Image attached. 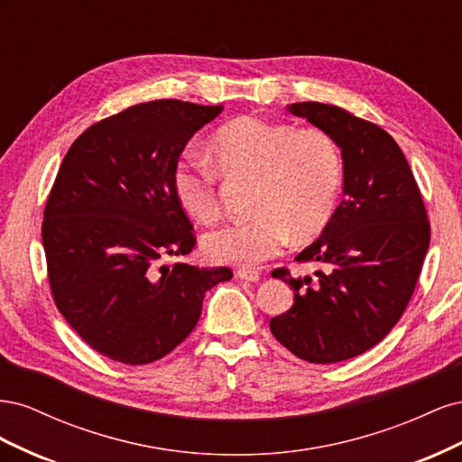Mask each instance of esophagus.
Here are the masks:
<instances>
[{
  "label": "esophagus",
  "instance_id": "obj_1",
  "mask_svg": "<svg viewBox=\"0 0 462 462\" xmlns=\"http://www.w3.org/2000/svg\"><path fill=\"white\" fill-rule=\"evenodd\" d=\"M236 275H239L241 279H245V282H253V283H256L258 279H260V272L258 270H250V268H241L239 272H236Z\"/></svg>",
  "mask_w": 462,
  "mask_h": 462
}]
</instances>
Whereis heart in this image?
I'll return each instance as SVG.
<instances>
[{"instance_id": "obj_1", "label": "heart", "mask_w": 462, "mask_h": 462, "mask_svg": "<svg viewBox=\"0 0 462 462\" xmlns=\"http://www.w3.org/2000/svg\"><path fill=\"white\" fill-rule=\"evenodd\" d=\"M214 170L179 160L175 199L202 226L221 217L217 175L226 180L254 179L250 212L204 236V253L226 263L256 265L291 243L310 241L328 226L343 189V158L333 136L318 127H292L254 116L227 121L208 141Z\"/></svg>"}]
</instances>
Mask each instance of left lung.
<instances>
[{
    "label": "left lung",
    "mask_w": 462,
    "mask_h": 462,
    "mask_svg": "<svg viewBox=\"0 0 462 462\" xmlns=\"http://www.w3.org/2000/svg\"><path fill=\"white\" fill-rule=\"evenodd\" d=\"M328 131L343 156V200L319 239L297 256L316 262V277L272 272L295 302L270 319L273 337L314 365L366 353L402 316L420 277L430 221L402 150L377 125L319 102L287 106Z\"/></svg>",
    "instance_id": "left-lung-1"
}]
</instances>
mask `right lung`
<instances>
[{"label": "right lung", "mask_w": 462, "mask_h": 462, "mask_svg": "<svg viewBox=\"0 0 462 462\" xmlns=\"http://www.w3.org/2000/svg\"><path fill=\"white\" fill-rule=\"evenodd\" d=\"M223 106L136 104L94 123L65 153L42 221L48 282L80 339L123 365H148L197 326L229 268L183 262L197 246L171 175L190 136Z\"/></svg>", "instance_id": "add662e5"}]
</instances>
